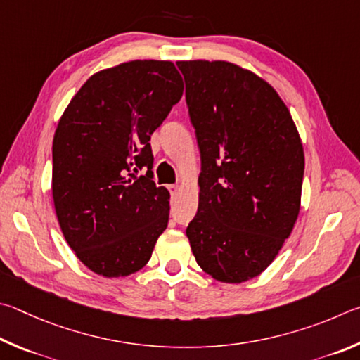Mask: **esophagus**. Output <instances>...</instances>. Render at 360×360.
Wrapping results in <instances>:
<instances>
[{"mask_svg": "<svg viewBox=\"0 0 360 360\" xmlns=\"http://www.w3.org/2000/svg\"><path fill=\"white\" fill-rule=\"evenodd\" d=\"M167 188H169V191H170V194H172V196H174V194L179 193V190H180L179 185H169Z\"/></svg>", "mask_w": 360, "mask_h": 360, "instance_id": "34e87169", "label": "esophagus"}]
</instances>
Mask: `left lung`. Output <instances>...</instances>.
<instances>
[{
  "label": "left lung",
  "mask_w": 360,
  "mask_h": 360,
  "mask_svg": "<svg viewBox=\"0 0 360 360\" xmlns=\"http://www.w3.org/2000/svg\"><path fill=\"white\" fill-rule=\"evenodd\" d=\"M200 153L199 209L186 228L196 262L223 283L266 270L300 209L304 148L267 82L228 61H179Z\"/></svg>",
  "instance_id": "left-lung-1"
}]
</instances>
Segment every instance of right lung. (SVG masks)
Wrapping results in <instances>:
<instances>
[{
	"label": "right lung",
	"mask_w": 360,
	"mask_h": 360,
	"mask_svg": "<svg viewBox=\"0 0 360 360\" xmlns=\"http://www.w3.org/2000/svg\"><path fill=\"white\" fill-rule=\"evenodd\" d=\"M181 94L172 63L137 60L91 75L63 113L52 147L55 212L94 274L141 270L167 228L170 196L153 181L150 137Z\"/></svg>",
	"instance_id": "1"
}]
</instances>
